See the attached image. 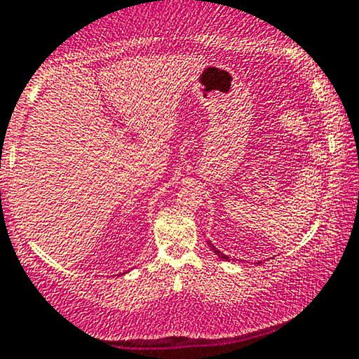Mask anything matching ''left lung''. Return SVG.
<instances>
[{"mask_svg":"<svg viewBox=\"0 0 359 359\" xmlns=\"http://www.w3.org/2000/svg\"><path fill=\"white\" fill-rule=\"evenodd\" d=\"M208 245H210V249H212V251H213V252H215V255H217V256H219V257H222V259H225V261H229V257H227V256H225V255H224V252H220V251H219V249H217V248H215V245H213L212 243H208Z\"/></svg>","mask_w":359,"mask_h":359,"instance_id":"obj_1","label":"left lung"}]
</instances>
